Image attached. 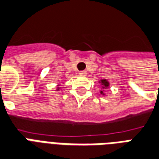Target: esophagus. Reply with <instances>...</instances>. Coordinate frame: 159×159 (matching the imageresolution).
<instances>
[{
	"instance_id": "1",
	"label": "esophagus",
	"mask_w": 159,
	"mask_h": 159,
	"mask_svg": "<svg viewBox=\"0 0 159 159\" xmlns=\"http://www.w3.org/2000/svg\"><path fill=\"white\" fill-rule=\"evenodd\" d=\"M79 74H80V75H81V76H85L87 74V72L84 70V71H80V72L79 73Z\"/></svg>"
}]
</instances>
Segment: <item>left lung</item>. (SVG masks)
Returning a JSON list of instances; mask_svg holds the SVG:
<instances>
[{"mask_svg": "<svg viewBox=\"0 0 159 159\" xmlns=\"http://www.w3.org/2000/svg\"><path fill=\"white\" fill-rule=\"evenodd\" d=\"M99 82H100L101 85H102V89H107V88H109L110 83L107 80H101L99 81ZM101 94H102L103 95H105L103 91H101Z\"/></svg>", "mask_w": 159, "mask_h": 159, "instance_id": "obj_1", "label": "left lung"}]
</instances>
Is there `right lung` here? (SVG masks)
Wrapping results in <instances>:
<instances>
[{"label": "right lung", "mask_w": 159, "mask_h": 159, "mask_svg": "<svg viewBox=\"0 0 159 159\" xmlns=\"http://www.w3.org/2000/svg\"><path fill=\"white\" fill-rule=\"evenodd\" d=\"M60 89V88H59V87H58V88H57V89H58H58Z\"/></svg>", "instance_id": "1"}]
</instances>
